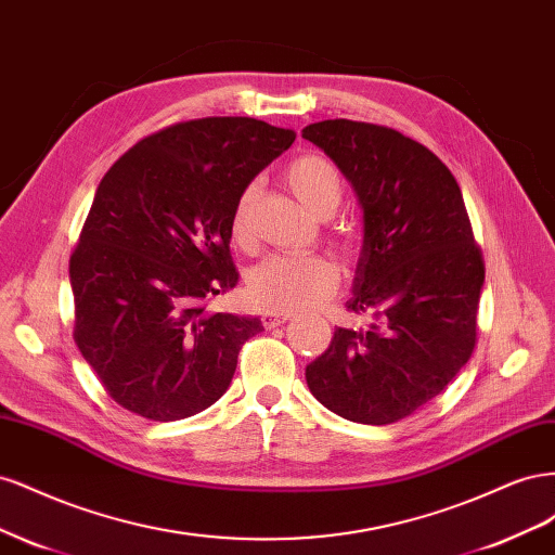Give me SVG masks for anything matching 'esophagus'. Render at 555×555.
<instances>
[{"mask_svg": "<svg viewBox=\"0 0 555 555\" xmlns=\"http://www.w3.org/2000/svg\"><path fill=\"white\" fill-rule=\"evenodd\" d=\"M292 314H287V312H266L263 317H261V322H263V326L266 328H275V326H282L284 322H287Z\"/></svg>", "mask_w": 555, "mask_h": 555, "instance_id": "34e87169", "label": "esophagus"}]
</instances>
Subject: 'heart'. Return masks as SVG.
Segmentation results:
<instances>
[{"label": "heart", "mask_w": 555, "mask_h": 555, "mask_svg": "<svg viewBox=\"0 0 555 555\" xmlns=\"http://www.w3.org/2000/svg\"><path fill=\"white\" fill-rule=\"evenodd\" d=\"M287 184L296 198L319 220H328L343 204V180L322 155H304L289 164ZM259 182H249L238 194L231 215V236L238 245L255 243V208ZM338 266L322 255H273L251 268L247 292L268 312H298L326 300L338 287Z\"/></svg>", "instance_id": "1"}]
</instances>
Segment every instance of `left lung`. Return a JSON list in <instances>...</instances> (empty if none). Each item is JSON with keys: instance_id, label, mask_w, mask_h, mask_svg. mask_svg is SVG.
<instances>
[{"instance_id": "8db88e82", "label": "left lung", "mask_w": 555, "mask_h": 555, "mask_svg": "<svg viewBox=\"0 0 555 555\" xmlns=\"http://www.w3.org/2000/svg\"><path fill=\"white\" fill-rule=\"evenodd\" d=\"M351 182L363 247L351 312L365 328H335L306 367L312 396L343 418L396 424L440 396L473 357L483 259L456 178L400 131L324 120L304 129Z\"/></svg>"}]
</instances>
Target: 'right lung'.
<instances>
[{
    "mask_svg": "<svg viewBox=\"0 0 555 555\" xmlns=\"http://www.w3.org/2000/svg\"><path fill=\"white\" fill-rule=\"evenodd\" d=\"M294 139L255 117H204L139 141L99 182L69 266L74 338L117 405L178 422L229 389L261 319L204 304L238 284V194Z\"/></svg>",
    "mask_w": 555,
    "mask_h": 555,
    "instance_id": "1",
    "label": "right lung"
}]
</instances>
